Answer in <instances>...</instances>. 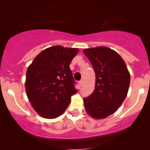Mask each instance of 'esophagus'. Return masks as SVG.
<instances>
[{"instance_id": "1", "label": "esophagus", "mask_w": 150, "mask_h": 150, "mask_svg": "<svg viewBox=\"0 0 150 150\" xmlns=\"http://www.w3.org/2000/svg\"><path fill=\"white\" fill-rule=\"evenodd\" d=\"M83 81H82V80H81V81H80L78 82V84H79L80 86H81L82 85H83Z\"/></svg>"}]
</instances>
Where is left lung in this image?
<instances>
[{
  "label": "left lung",
  "instance_id": "8db88e82",
  "mask_svg": "<svg viewBox=\"0 0 150 150\" xmlns=\"http://www.w3.org/2000/svg\"><path fill=\"white\" fill-rule=\"evenodd\" d=\"M96 73V89L83 98L87 114L103 119L121 107L128 93L130 74L120 54L112 49L98 47L83 50Z\"/></svg>",
  "mask_w": 150,
  "mask_h": 150
}]
</instances>
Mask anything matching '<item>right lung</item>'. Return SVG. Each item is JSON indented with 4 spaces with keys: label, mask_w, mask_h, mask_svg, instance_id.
<instances>
[{
    "label": "right lung",
    "mask_w": 150,
    "mask_h": 150,
    "mask_svg": "<svg viewBox=\"0 0 150 150\" xmlns=\"http://www.w3.org/2000/svg\"><path fill=\"white\" fill-rule=\"evenodd\" d=\"M78 49L57 45L36 56L26 70L25 89L35 111L44 118L59 117L77 90L69 64Z\"/></svg>",
    "instance_id": "1"
}]
</instances>
